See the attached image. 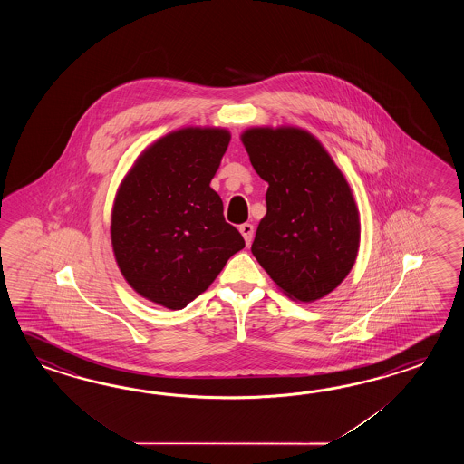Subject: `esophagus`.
<instances>
[{"label":"esophagus","mask_w":464,"mask_h":464,"mask_svg":"<svg viewBox=\"0 0 464 464\" xmlns=\"http://www.w3.org/2000/svg\"><path fill=\"white\" fill-rule=\"evenodd\" d=\"M238 230H240V234L244 236V238H246V244L248 246L250 242H252V238H254V226L252 224H242L240 227H238Z\"/></svg>","instance_id":"34e87169"}]
</instances>
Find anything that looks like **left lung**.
Returning <instances> with one entry per match:
<instances>
[{
  "mask_svg": "<svg viewBox=\"0 0 464 464\" xmlns=\"http://www.w3.org/2000/svg\"><path fill=\"white\" fill-rule=\"evenodd\" d=\"M242 142L268 182L266 218L252 254L296 302H315L343 282L360 246L355 198L342 170L310 132L252 128Z\"/></svg>",
  "mask_w": 464,
  "mask_h": 464,
  "instance_id": "obj_1",
  "label": "left lung"
}]
</instances>
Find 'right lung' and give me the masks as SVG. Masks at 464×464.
<instances>
[{"label":"right lung","instance_id":"1","mask_svg":"<svg viewBox=\"0 0 464 464\" xmlns=\"http://www.w3.org/2000/svg\"><path fill=\"white\" fill-rule=\"evenodd\" d=\"M228 142L227 129H179L149 146L119 186L114 256L129 285L158 305L188 306L246 246L210 188Z\"/></svg>","mask_w":464,"mask_h":464}]
</instances>
